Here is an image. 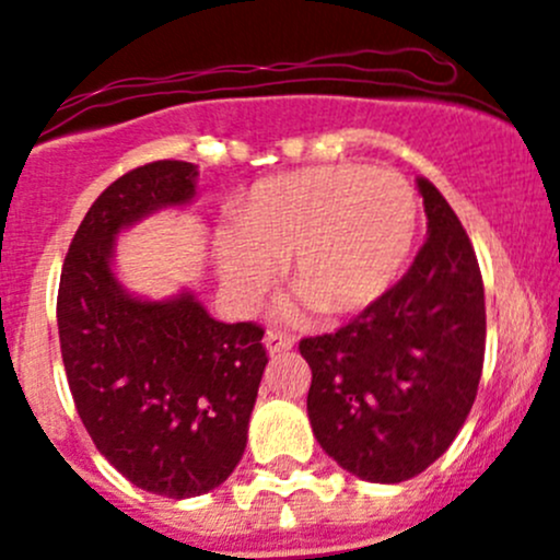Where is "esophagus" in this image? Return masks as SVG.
Returning a JSON list of instances; mask_svg holds the SVG:
<instances>
[{"label": "esophagus", "mask_w": 560, "mask_h": 560, "mask_svg": "<svg viewBox=\"0 0 560 560\" xmlns=\"http://www.w3.org/2000/svg\"><path fill=\"white\" fill-rule=\"evenodd\" d=\"M266 348L270 353H281V350H292L294 348V337L287 335L281 329H268L266 335Z\"/></svg>", "instance_id": "1"}]
</instances>
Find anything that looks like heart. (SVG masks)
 Segmentation results:
<instances>
[{
	"mask_svg": "<svg viewBox=\"0 0 560 560\" xmlns=\"http://www.w3.org/2000/svg\"><path fill=\"white\" fill-rule=\"evenodd\" d=\"M420 225L415 188L393 170L305 167L268 177L233 210L218 236L225 284L244 303L266 292L287 262L294 292L324 316L380 303L407 266Z\"/></svg>",
	"mask_w": 560,
	"mask_h": 560,
	"instance_id": "1",
	"label": "heart"
}]
</instances>
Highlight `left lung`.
<instances>
[{
  "label": "left lung",
  "mask_w": 560,
  "mask_h": 560,
  "mask_svg": "<svg viewBox=\"0 0 560 560\" xmlns=\"http://www.w3.org/2000/svg\"><path fill=\"white\" fill-rule=\"evenodd\" d=\"M428 238L380 303L303 337L308 417L322 450L374 483H401L452 446L476 401L487 305L476 252L450 201L417 180Z\"/></svg>",
  "instance_id": "left-lung-1"
}]
</instances>
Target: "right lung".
I'll return each mask as SVG.
<instances>
[{"label": "right lung", "instance_id": "1", "mask_svg": "<svg viewBox=\"0 0 560 560\" xmlns=\"http://www.w3.org/2000/svg\"><path fill=\"white\" fill-rule=\"evenodd\" d=\"M194 190L196 164L175 159L110 183L73 233L58 287L60 353L92 444L127 481L170 500L231 476L268 364L260 324L214 322L188 292L138 300L110 273L116 233Z\"/></svg>", "mask_w": 560, "mask_h": 560}]
</instances>
